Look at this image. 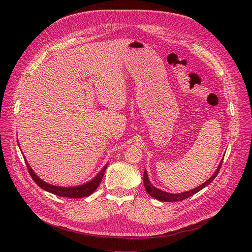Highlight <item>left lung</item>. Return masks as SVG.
I'll return each mask as SVG.
<instances>
[{
	"label": "left lung",
	"instance_id": "left-lung-1",
	"mask_svg": "<svg viewBox=\"0 0 252 252\" xmlns=\"http://www.w3.org/2000/svg\"><path fill=\"white\" fill-rule=\"evenodd\" d=\"M222 161H223V159L220 161V165L218 166L217 170L214 171V173L211 175V177H210L209 179H207V181H206L204 184H202L201 186H199V187H197V188H195V189H190V190H189V191H185V192H182V193H169V192L163 191V190H161V189H157L156 187H154V186L151 184L150 179H149V176H148V173H147L146 170H145V172H143V185H145V188H146L147 192H148L151 196L155 197V198L158 199V200H160V201H167V202H170V201H181V200H184V199H186V198H188V197H189V196H192L193 194H195L196 192H198L199 190H201L202 189H204L205 187H207L210 183H212L213 179H214L215 177H217V175L219 174V172H220V170Z\"/></svg>",
	"mask_w": 252,
	"mask_h": 252
}]
</instances>
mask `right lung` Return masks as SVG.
I'll use <instances>...</instances> for the list:
<instances>
[{
    "label": "right lung",
    "mask_w": 252,
    "mask_h": 252,
    "mask_svg": "<svg viewBox=\"0 0 252 252\" xmlns=\"http://www.w3.org/2000/svg\"><path fill=\"white\" fill-rule=\"evenodd\" d=\"M25 158V157H24ZM28 170L32 176V178L33 179V182L37 184L41 189H43L44 190H47L51 193H54L56 195L59 196H63V197H70V198H81V197H87L89 195H91L99 186L102 176L104 174V171L107 167V163L102 167V169L92 179V181L82 185V186H78V187H69V188H63V187H56L50 184L45 183L44 181L35 174L33 172V170L31 168L30 164L28 163L27 159L25 158Z\"/></svg>",
    "instance_id": "1"
}]
</instances>
